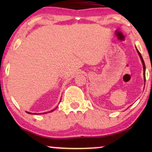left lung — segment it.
Wrapping results in <instances>:
<instances>
[{
  "instance_id": "obj_1",
  "label": "left lung",
  "mask_w": 152,
  "mask_h": 152,
  "mask_svg": "<svg viewBox=\"0 0 152 152\" xmlns=\"http://www.w3.org/2000/svg\"><path fill=\"white\" fill-rule=\"evenodd\" d=\"M136 50H137V51L138 54H139V56H140V59H141V62H142L143 68V78H144V82H145V63H144V61H143V60L142 56H141V53H140V51H138V50L137 49V48H136Z\"/></svg>"
}]
</instances>
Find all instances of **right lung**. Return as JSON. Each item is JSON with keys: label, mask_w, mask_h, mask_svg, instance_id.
Segmentation results:
<instances>
[{"label": "right lung", "mask_w": 152, "mask_h": 152, "mask_svg": "<svg viewBox=\"0 0 152 152\" xmlns=\"http://www.w3.org/2000/svg\"><path fill=\"white\" fill-rule=\"evenodd\" d=\"M61 101V100H60ZM57 107L56 108V109H53V110H50V111H49V112H46V113H33V115H41V114H45V113H51V112H53V110H55L56 109H57ZM26 113H27L28 114H32V113H30V112H27V111H26Z\"/></svg>", "instance_id": "obj_1"}]
</instances>
